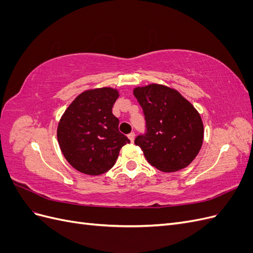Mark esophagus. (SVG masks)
<instances>
[{"instance_id": "1", "label": "esophagus", "mask_w": 253, "mask_h": 253, "mask_svg": "<svg viewBox=\"0 0 253 253\" xmlns=\"http://www.w3.org/2000/svg\"><path fill=\"white\" fill-rule=\"evenodd\" d=\"M127 137H128V139L133 142V141H134V139H135V133H134V132L129 133V134L127 135Z\"/></svg>"}]
</instances>
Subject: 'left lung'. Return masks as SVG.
<instances>
[{
  "mask_svg": "<svg viewBox=\"0 0 253 253\" xmlns=\"http://www.w3.org/2000/svg\"><path fill=\"white\" fill-rule=\"evenodd\" d=\"M145 131L135 138L148 163L163 172L188 167L200 152L204 126L200 114L177 90L158 84L136 87Z\"/></svg>",
  "mask_w": 253,
  "mask_h": 253,
  "instance_id": "obj_1",
  "label": "left lung"
}]
</instances>
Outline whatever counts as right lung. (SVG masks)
Segmentation results:
<instances>
[{
  "instance_id": "right-lung-1",
  "label": "right lung",
  "mask_w": 253,
  "mask_h": 253,
  "mask_svg": "<svg viewBox=\"0 0 253 253\" xmlns=\"http://www.w3.org/2000/svg\"><path fill=\"white\" fill-rule=\"evenodd\" d=\"M118 96V91L111 87L84 91L59 122L60 149L68 164L81 173L108 172L116 163L120 149L129 143L119 132V120L112 113Z\"/></svg>"
}]
</instances>
